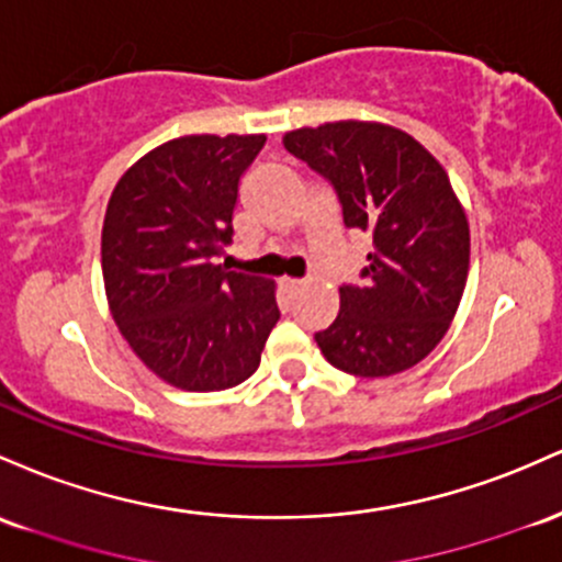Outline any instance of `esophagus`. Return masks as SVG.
Returning a JSON list of instances; mask_svg holds the SVG:
<instances>
[{"instance_id": "34e87169", "label": "esophagus", "mask_w": 562, "mask_h": 562, "mask_svg": "<svg viewBox=\"0 0 562 562\" xmlns=\"http://www.w3.org/2000/svg\"><path fill=\"white\" fill-rule=\"evenodd\" d=\"M305 286H307V281H300V279H286V281H283V292H286L289 297H297V294Z\"/></svg>"}]
</instances>
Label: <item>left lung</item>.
<instances>
[{
	"mask_svg": "<svg viewBox=\"0 0 562 562\" xmlns=\"http://www.w3.org/2000/svg\"><path fill=\"white\" fill-rule=\"evenodd\" d=\"M283 148L329 180L348 228L371 233L361 283L315 334L326 361L356 376L417 366L449 331L470 268V225L449 175L406 132L331 122L286 132Z\"/></svg>",
	"mask_w": 562,
	"mask_h": 562,
	"instance_id": "8db88e82",
	"label": "left lung"
}]
</instances>
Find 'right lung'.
<instances>
[{
	"mask_svg": "<svg viewBox=\"0 0 562 562\" xmlns=\"http://www.w3.org/2000/svg\"><path fill=\"white\" fill-rule=\"evenodd\" d=\"M265 135H188L132 164L103 223L111 315L135 356L191 393L228 390L260 366L281 318L273 281L214 262Z\"/></svg>",
	"mask_w": 562,
	"mask_h": 562,
	"instance_id": "obj_1",
	"label": "right lung"
}]
</instances>
